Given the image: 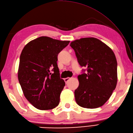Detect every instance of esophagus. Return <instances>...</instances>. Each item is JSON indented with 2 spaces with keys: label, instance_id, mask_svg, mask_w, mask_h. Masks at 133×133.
Returning a JSON list of instances; mask_svg holds the SVG:
<instances>
[{
  "label": "esophagus",
  "instance_id": "1",
  "mask_svg": "<svg viewBox=\"0 0 133 133\" xmlns=\"http://www.w3.org/2000/svg\"><path fill=\"white\" fill-rule=\"evenodd\" d=\"M70 78H69V77H67V78H64V81L65 82H66V83H67V82H68V81H69V80H70Z\"/></svg>",
  "mask_w": 133,
  "mask_h": 133
}]
</instances>
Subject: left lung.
I'll return each mask as SVG.
<instances>
[{
    "mask_svg": "<svg viewBox=\"0 0 133 133\" xmlns=\"http://www.w3.org/2000/svg\"><path fill=\"white\" fill-rule=\"evenodd\" d=\"M70 46L74 49L80 66L86 67L78 77L79 84L74 91L76 102L84 108L102 106L117 86V62L114 53L95 38L78 39Z\"/></svg>",
    "mask_w": 133,
    "mask_h": 133,
    "instance_id": "obj_1",
    "label": "left lung"
}]
</instances>
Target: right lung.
I'll list each match as a JSON object with an SVG mask.
<instances>
[{"mask_svg": "<svg viewBox=\"0 0 133 133\" xmlns=\"http://www.w3.org/2000/svg\"><path fill=\"white\" fill-rule=\"evenodd\" d=\"M69 42L41 36L22 50L18 80L24 97L36 109H52L59 103L65 82L60 78L58 55Z\"/></svg>", "mask_w": 133, "mask_h": 133, "instance_id": "right-lung-1", "label": "right lung"}]
</instances>
